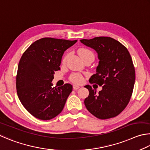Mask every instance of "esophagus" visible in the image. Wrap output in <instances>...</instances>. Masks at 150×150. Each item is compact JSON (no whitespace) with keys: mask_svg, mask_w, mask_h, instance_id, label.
Returning a JSON list of instances; mask_svg holds the SVG:
<instances>
[{"mask_svg":"<svg viewBox=\"0 0 150 150\" xmlns=\"http://www.w3.org/2000/svg\"><path fill=\"white\" fill-rule=\"evenodd\" d=\"M80 88V86H77V85H73V89L74 90H77L78 89Z\"/></svg>","mask_w":150,"mask_h":150,"instance_id":"34e87169","label":"esophagus"}]
</instances>
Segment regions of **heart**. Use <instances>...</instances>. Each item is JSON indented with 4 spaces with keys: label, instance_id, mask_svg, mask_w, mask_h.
I'll use <instances>...</instances> for the list:
<instances>
[{
    "label": "heart",
    "instance_id": "obj_1",
    "mask_svg": "<svg viewBox=\"0 0 150 150\" xmlns=\"http://www.w3.org/2000/svg\"><path fill=\"white\" fill-rule=\"evenodd\" d=\"M78 54L80 55V57H81V59L82 60L89 57H91L94 59V54L93 53L92 51H90V49H86V48H82L78 50ZM67 56H66L64 57V59H62V63L65 62L66 60H67ZM70 80L73 83H81L83 82V78L82 75L80 74L74 73L70 76Z\"/></svg>",
    "mask_w": 150,
    "mask_h": 150
}]
</instances>
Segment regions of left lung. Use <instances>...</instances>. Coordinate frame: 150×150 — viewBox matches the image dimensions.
I'll return each mask as SVG.
<instances>
[{"instance_id":"left-lung-1","label":"left lung","mask_w":150,"mask_h":150,"mask_svg":"<svg viewBox=\"0 0 150 150\" xmlns=\"http://www.w3.org/2000/svg\"><path fill=\"white\" fill-rule=\"evenodd\" d=\"M80 41L98 52L97 72L89 82L102 86L98 93L91 86H85L90 92L84 100L86 109L99 119L117 117L129 103L134 86L135 69L129 52L119 41L109 37Z\"/></svg>"}]
</instances>
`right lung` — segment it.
Segmentation results:
<instances>
[{
	"label": "right lung",
	"instance_id": "add662e5",
	"mask_svg": "<svg viewBox=\"0 0 150 150\" xmlns=\"http://www.w3.org/2000/svg\"><path fill=\"white\" fill-rule=\"evenodd\" d=\"M76 41L44 38L31 44L21 57L16 75L17 94L25 109L37 119H52L64 108L72 86L65 83L52 87L51 82L55 71L60 69L64 52Z\"/></svg>",
	"mask_w": 150,
	"mask_h": 150
}]
</instances>
